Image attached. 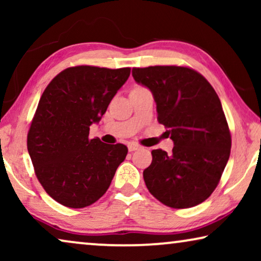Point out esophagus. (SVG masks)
Segmentation results:
<instances>
[{"label":"esophagus","mask_w":261,"mask_h":261,"mask_svg":"<svg viewBox=\"0 0 261 261\" xmlns=\"http://www.w3.org/2000/svg\"><path fill=\"white\" fill-rule=\"evenodd\" d=\"M142 147L140 145H137V144H129L128 145V149H129L130 152H133V151H138V149H141Z\"/></svg>","instance_id":"1"}]
</instances>
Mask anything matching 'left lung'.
Returning <instances> with one entry per match:
<instances>
[{
    "instance_id": "8db88e82",
    "label": "left lung",
    "mask_w": 261,
    "mask_h": 261,
    "mask_svg": "<svg viewBox=\"0 0 261 261\" xmlns=\"http://www.w3.org/2000/svg\"><path fill=\"white\" fill-rule=\"evenodd\" d=\"M137 83L152 91L158 121L173 141L171 154L153 149L144 171L148 191L171 208L204 202L219 184L230 154L231 138L216 91L185 66L134 67Z\"/></svg>"
}]
</instances>
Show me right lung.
<instances>
[{
	"instance_id": "add662e5",
	"label": "right lung",
	"mask_w": 261,
	"mask_h": 261,
	"mask_svg": "<svg viewBox=\"0 0 261 261\" xmlns=\"http://www.w3.org/2000/svg\"><path fill=\"white\" fill-rule=\"evenodd\" d=\"M129 74V67H67L42 92L27 148L38 180L60 204L91 205L106 194L126 158L127 146L103 144L89 138V130Z\"/></svg>"
}]
</instances>
